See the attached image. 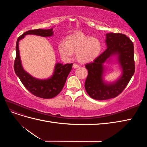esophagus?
Segmentation results:
<instances>
[{
    "instance_id": "obj_1",
    "label": "esophagus",
    "mask_w": 147,
    "mask_h": 147,
    "mask_svg": "<svg viewBox=\"0 0 147 147\" xmlns=\"http://www.w3.org/2000/svg\"><path fill=\"white\" fill-rule=\"evenodd\" d=\"M73 67L74 69H77V68L79 67V65L78 64H73Z\"/></svg>"
}]
</instances>
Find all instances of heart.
I'll return each instance as SVG.
<instances>
[{
    "mask_svg": "<svg viewBox=\"0 0 147 147\" xmlns=\"http://www.w3.org/2000/svg\"><path fill=\"white\" fill-rule=\"evenodd\" d=\"M101 43L96 37H90L81 32L70 35L66 42L61 41L57 50L62 58L69 60L76 53L77 59L81 63H88L98 56L101 50Z\"/></svg>",
    "mask_w": 147,
    "mask_h": 147,
    "instance_id": "heart-1",
    "label": "heart"
}]
</instances>
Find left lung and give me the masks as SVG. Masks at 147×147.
<instances>
[{
    "label": "left lung",
    "mask_w": 147,
    "mask_h": 147,
    "mask_svg": "<svg viewBox=\"0 0 147 147\" xmlns=\"http://www.w3.org/2000/svg\"><path fill=\"white\" fill-rule=\"evenodd\" d=\"M107 49L91 63L85 65L88 75L84 83L91 97L106 100L117 97L126 88L135 71L134 45L126 35L113 32L105 34ZM113 62L119 65L121 75L113 82L105 80V63Z\"/></svg>",
    "instance_id": "obj_1"
}]
</instances>
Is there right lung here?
<instances>
[{"instance_id": "1", "label": "right lung", "mask_w": 147, "mask_h": 147, "mask_svg": "<svg viewBox=\"0 0 147 147\" xmlns=\"http://www.w3.org/2000/svg\"><path fill=\"white\" fill-rule=\"evenodd\" d=\"M53 28L50 29L30 30L18 37L16 45V58L14 69L15 74L27 90L34 96L43 99H50L57 96L63 88L67 78L72 69V64H55L54 71L50 77L40 79L34 77L24 69L20 55L19 42L27 35H35L47 37H51L54 34Z\"/></svg>"}]
</instances>
